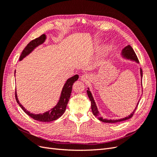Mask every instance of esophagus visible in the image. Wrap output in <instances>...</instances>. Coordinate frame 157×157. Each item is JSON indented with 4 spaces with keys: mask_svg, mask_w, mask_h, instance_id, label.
<instances>
[{
    "mask_svg": "<svg viewBox=\"0 0 157 157\" xmlns=\"http://www.w3.org/2000/svg\"><path fill=\"white\" fill-rule=\"evenodd\" d=\"M90 75H87V74H84V75H82L81 77H80V80H82V81H84V82H88L90 80Z\"/></svg>",
    "mask_w": 157,
    "mask_h": 157,
    "instance_id": "esophagus-1",
    "label": "esophagus"
}]
</instances>
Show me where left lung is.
I'll use <instances>...</instances> for the list:
<instances>
[{"instance_id": "8db88e82", "label": "left lung", "mask_w": 157, "mask_h": 157, "mask_svg": "<svg viewBox=\"0 0 157 157\" xmlns=\"http://www.w3.org/2000/svg\"><path fill=\"white\" fill-rule=\"evenodd\" d=\"M121 55L122 56V57L124 58L128 59H130L132 61H135L137 63H139V60L137 59V57L135 53V52L133 50V48H132V46L130 45H128L126 46L124 49H122V53ZM140 74H141V78L142 79V77H143V73H142V69H140ZM141 84H142V80H141ZM87 94L89 97V99L90 101H91V108H92V113L94 114V116H96V117H97L99 121H101L103 122H106V123H115V122H121V121H124L128 119H130V118L132 117V116L134 115V114L136 110V109L137 107V105H138L140 100L137 102L136 107L135 108V109L133 112L130 114V115H128V117H125V118H121V119H118V120H108L106 119V118H103L101 116H100V114H99V111H98V109L97 108L96 106V102L94 101V98L92 95L91 92L89 90V88H88V90H87Z\"/></svg>"}]
</instances>
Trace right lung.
Segmentation results:
<instances>
[{
    "label": "right lung",
    "instance_id": "obj_1",
    "mask_svg": "<svg viewBox=\"0 0 157 157\" xmlns=\"http://www.w3.org/2000/svg\"><path fill=\"white\" fill-rule=\"evenodd\" d=\"M46 39V36L44 34L42 35L39 38L31 40L29 44H28L24 50H23L22 53L20 57V61H21L23 58H25L27 56L29 55L32 51H33L35 48L39 45L44 43L45 40ZM16 73V71H15ZM78 78V75H75L73 77H71V78H68L67 81L65 83L64 86L63 87L62 90L61 92V96L59 98V101L57 103V105L51 109L50 111H46L42 114H33L30 113L29 111H27L23 107V106L20 103L18 100V98L17 96L16 90V94L15 97L17 103L19 104V105L21 107V108L23 109V111H24L27 115L31 117L34 120L40 121V122H51L54 121L55 120H57L59 118L61 115H63L64 112L65 111L66 107H67L68 101L69 100V98L71 96V92H72V87L73 83L77 81Z\"/></svg>",
    "mask_w": 157,
    "mask_h": 157
}]
</instances>
